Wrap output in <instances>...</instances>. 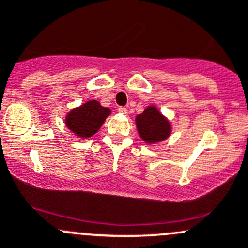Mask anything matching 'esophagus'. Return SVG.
I'll return each mask as SVG.
<instances>
[{
	"label": "esophagus",
	"mask_w": 248,
	"mask_h": 248,
	"mask_svg": "<svg viewBox=\"0 0 248 248\" xmlns=\"http://www.w3.org/2000/svg\"><path fill=\"white\" fill-rule=\"evenodd\" d=\"M117 110L119 113H122V114H126V113H128V109H126L125 107H118Z\"/></svg>",
	"instance_id": "obj_1"
}]
</instances>
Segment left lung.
Returning a JSON list of instances; mask_svg holds the SVG:
<instances>
[{"label":"left lung","instance_id":"1","mask_svg":"<svg viewBox=\"0 0 248 248\" xmlns=\"http://www.w3.org/2000/svg\"><path fill=\"white\" fill-rule=\"evenodd\" d=\"M136 125L141 138L150 143L164 140L170 133L169 123L155 107H147L142 114H139Z\"/></svg>","mask_w":248,"mask_h":248}]
</instances>
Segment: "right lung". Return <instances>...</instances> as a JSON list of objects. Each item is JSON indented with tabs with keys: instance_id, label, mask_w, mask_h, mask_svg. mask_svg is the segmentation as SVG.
Wrapping results in <instances>:
<instances>
[{
	"instance_id": "obj_1",
	"label": "right lung",
	"mask_w": 248,
	"mask_h": 248,
	"mask_svg": "<svg viewBox=\"0 0 248 248\" xmlns=\"http://www.w3.org/2000/svg\"><path fill=\"white\" fill-rule=\"evenodd\" d=\"M110 110L102 107L97 101H89L81 107L73 109L67 115L68 128L81 138H90L102 126Z\"/></svg>"
}]
</instances>
